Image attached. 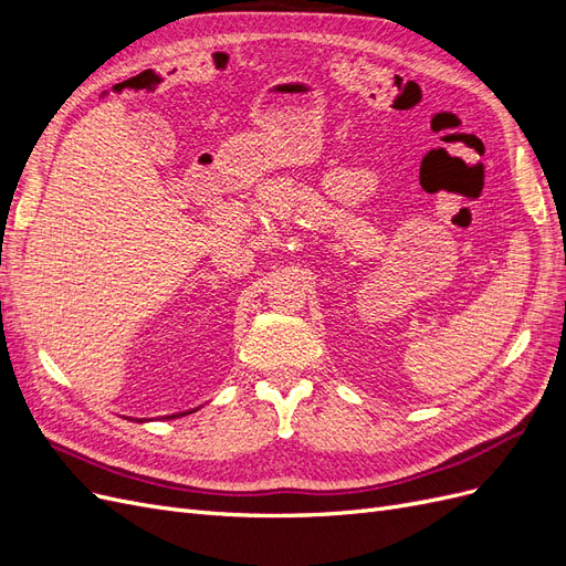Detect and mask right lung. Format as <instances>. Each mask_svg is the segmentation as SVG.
Here are the masks:
<instances>
[{
    "label": "right lung",
    "instance_id": "obj_1",
    "mask_svg": "<svg viewBox=\"0 0 566 566\" xmlns=\"http://www.w3.org/2000/svg\"><path fill=\"white\" fill-rule=\"evenodd\" d=\"M188 413H193V410H188ZM188 413H177V416H167V418H181V416H188ZM144 422V420H142Z\"/></svg>",
    "mask_w": 566,
    "mask_h": 566
}]
</instances>
